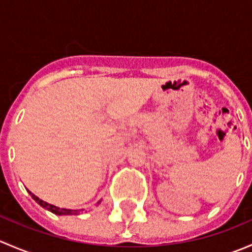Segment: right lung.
<instances>
[{
  "mask_svg": "<svg viewBox=\"0 0 252 252\" xmlns=\"http://www.w3.org/2000/svg\"><path fill=\"white\" fill-rule=\"evenodd\" d=\"M28 191H29V190H28ZM29 194L32 195V197L35 200V201L37 202V204H39L40 206H42V207H44V208H46V210L50 211V212L55 213V215H58V216H62V215H64V216H67V215H79V213H80L81 211H83V210H67V208L56 207V206L50 205V204H47V202H45V201H42V200H40L39 197H37L36 195L32 194V192L29 191Z\"/></svg>",
  "mask_w": 252,
  "mask_h": 252,
  "instance_id": "1",
  "label": "right lung"
}]
</instances>
